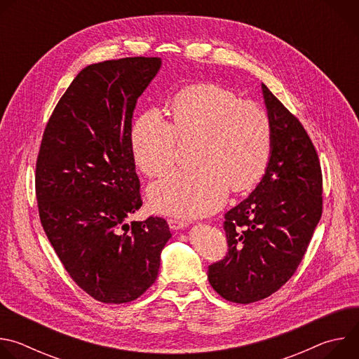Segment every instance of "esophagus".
<instances>
[{
  "label": "esophagus",
  "instance_id": "obj_1",
  "mask_svg": "<svg viewBox=\"0 0 359 359\" xmlns=\"http://www.w3.org/2000/svg\"><path fill=\"white\" fill-rule=\"evenodd\" d=\"M168 223H169L170 229H173V230L183 229V227H186V226H187V222L180 220V219H169V220H168Z\"/></svg>",
  "mask_w": 359,
  "mask_h": 359
}]
</instances>
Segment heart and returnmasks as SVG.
<instances>
[{"label": "heart", "instance_id": "b5f03b06", "mask_svg": "<svg viewBox=\"0 0 359 359\" xmlns=\"http://www.w3.org/2000/svg\"><path fill=\"white\" fill-rule=\"evenodd\" d=\"M170 114L172 121L151 108L137 118L130 135L133 159L146 176H165L176 165L179 137L198 139L197 168L151 184L153 209L204 216L222 206L229 187L241 191L259 182L270 159L273 136L264 107L216 85H197L173 97Z\"/></svg>", "mask_w": 359, "mask_h": 359}]
</instances>
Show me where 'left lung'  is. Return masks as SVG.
I'll return each instance as SVG.
<instances>
[{
	"label": "left lung",
	"mask_w": 359,
	"mask_h": 359,
	"mask_svg": "<svg viewBox=\"0 0 359 359\" xmlns=\"http://www.w3.org/2000/svg\"><path fill=\"white\" fill-rule=\"evenodd\" d=\"M271 118V156L254 191L224 215V257L208 278L224 299L251 304L297 271L323 215V172L302 123L263 85Z\"/></svg>",
	"instance_id": "obj_1"
}]
</instances>
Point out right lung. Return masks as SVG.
Wrapping results in <instances>:
<instances>
[{
  "instance_id": "obj_1",
  "label": "right lung",
  "mask_w": 359,
  "mask_h": 359,
  "mask_svg": "<svg viewBox=\"0 0 359 359\" xmlns=\"http://www.w3.org/2000/svg\"><path fill=\"white\" fill-rule=\"evenodd\" d=\"M159 58L82 69L50 115L35 165L39 220L71 278L92 298L123 304L156 281L172 237L163 217L126 223L142 206L132 153L137 97Z\"/></svg>"
}]
</instances>
